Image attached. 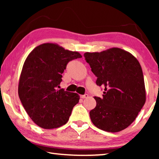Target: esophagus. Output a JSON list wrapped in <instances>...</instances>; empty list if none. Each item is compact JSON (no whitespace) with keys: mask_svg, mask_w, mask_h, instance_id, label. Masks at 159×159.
<instances>
[{"mask_svg":"<svg viewBox=\"0 0 159 159\" xmlns=\"http://www.w3.org/2000/svg\"><path fill=\"white\" fill-rule=\"evenodd\" d=\"M88 97V94H85V95H80V98L82 99H85V98H87Z\"/></svg>","mask_w":159,"mask_h":159,"instance_id":"34e87169","label":"esophagus"}]
</instances>
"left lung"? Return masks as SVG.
Here are the masks:
<instances>
[{
	"label": "left lung",
	"mask_w": 159,
	"mask_h": 159,
	"mask_svg": "<svg viewBox=\"0 0 159 159\" xmlns=\"http://www.w3.org/2000/svg\"><path fill=\"white\" fill-rule=\"evenodd\" d=\"M84 57L98 78L96 84L104 88L103 98H94L97 104L90 111L91 120L107 132L124 130L135 120L146 102L140 64L131 53L118 48L85 52Z\"/></svg>",
	"instance_id": "1"
}]
</instances>
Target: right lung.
Here are the masks:
<instances>
[{
  "label": "right lung",
  "mask_w": 159,
  "mask_h": 159,
  "mask_svg": "<svg viewBox=\"0 0 159 159\" xmlns=\"http://www.w3.org/2000/svg\"><path fill=\"white\" fill-rule=\"evenodd\" d=\"M82 57L56 43L39 45L24 63L18 85L21 104L39 127L53 129L66 124L79 103V94L57 90L69 61Z\"/></svg>",
  "instance_id": "obj_1"
}]
</instances>
